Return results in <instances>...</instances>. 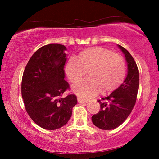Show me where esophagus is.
<instances>
[{
  "mask_svg": "<svg viewBox=\"0 0 159 159\" xmlns=\"http://www.w3.org/2000/svg\"><path fill=\"white\" fill-rule=\"evenodd\" d=\"M77 101H78V102H79V103H87V102L89 101V100L88 99H84V98H82L78 97Z\"/></svg>",
  "mask_w": 159,
  "mask_h": 159,
  "instance_id": "34e87169",
  "label": "esophagus"
}]
</instances>
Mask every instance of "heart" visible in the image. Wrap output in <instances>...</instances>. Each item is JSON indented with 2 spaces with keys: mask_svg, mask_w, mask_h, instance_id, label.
<instances>
[{
  "mask_svg": "<svg viewBox=\"0 0 159 159\" xmlns=\"http://www.w3.org/2000/svg\"><path fill=\"white\" fill-rule=\"evenodd\" d=\"M66 76L74 84L88 78L74 88L80 97L94 96L111 92L122 84L126 75V63L122 56L102 47H93L80 52L65 67Z\"/></svg>",
  "mask_w": 159,
  "mask_h": 159,
  "instance_id": "b5f03b06",
  "label": "heart"
}]
</instances>
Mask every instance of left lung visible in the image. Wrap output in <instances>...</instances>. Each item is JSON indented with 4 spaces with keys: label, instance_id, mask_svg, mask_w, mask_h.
Instances as JSON below:
<instances>
[{
    "label": "left lung",
    "instance_id": "8db88e82",
    "mask_svg": "<svg viewBox=\"0 0 159 159\" xmlns=\"http://www.w3.org/2000/svg\"><path fill=\"white\" fill-rule=\"evenodd\" d=\"M127 63V76L122 84L107 97L98 100L101 109L92 116V121L101 129L110 130L120 126L135 105L139 88V72L136 62L125 48L118 45Z\"/></svg>",
    "mask_w": 159,
    "mask_h": 159
}]
</instances>
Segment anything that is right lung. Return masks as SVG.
Instances as JSON below:
<instances>
[{"mask_svg": "<svg viewBox=\"0 0 159 159\" xmlns=\"http://www.w3.org/2000/svg\"><path fill=\"white\" fill-rule=\"evenodd\" d=\"M66 48L61 44L41 47L28 61L21 80V95L27 114L40 127L48 130L59 129L68 122L77 96L69 94L64 80Z\"/></svg>", "mask_w": 159, "mask_h": 159, "instance_id": "right-lung-1", "label": "right lung"}]
</instances>
